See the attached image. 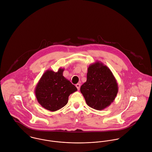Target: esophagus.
I'll use <instances>...</instances> for the list:
<instances>
[{"instance_id": "obj_1", "label": "esophagus", "mask_w": 152, "mask_h": 152, "mask_svg": "<svg viewBox=\"0 0 152 152\" xmlns=\"http://www.w3.org/2000/svg\"><path fill=\"white\" fill-rule=\"evenodd\" d=\"M76 87L77 88V90H79L80 89V85L79 83H77L76 85Z\"/></svg>"}]
</instances>
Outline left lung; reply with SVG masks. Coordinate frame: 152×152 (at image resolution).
I'll use <instances>...</instances> for the list:
<instances>
[{"label":"left lung","mask_w":152,"mask_h":152,"mask_svg":"<svg viewBox=\"0 0 152 152\" xmlns=\"http://www.w3.org/2000/svg\"><path fill=\"white\" fill-rule=\"evenodd\" d=\"M118 90L116 79L107 66L99 61L89 65L86 82L80 87L89 107L97 110L106 108L115 100Z\"/></svg>","instance_id":"obj_1"}]
</instances>
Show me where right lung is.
Instances as JSON below:
<instances>
[{
    "label": "right lung",
    "mask_w": 152,
    "mask_h": 152,
    "mask_svg": "<svg viewBox=\"0 0 152 152\" xmlns=\"http://www.w3.org/2000/svg\"><path fill=\"white\" fill-rule=\"evenodd\" d=\"M59 68L57 72L47 70L37 83L34 93L39 103L45 109L55 112L68 102L70 94L77 91L76 86L66 79Z\"/></svg>",
    "instance_id": "1"
}]
</instances>
